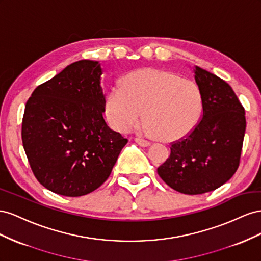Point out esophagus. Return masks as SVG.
<instances>
[{
  "instance_id": "34e87169",
  "label": "esophagus",
  "mask_w": 261,
  "mask_h": 261,
  "mask_svg": "<svg viewBox=\"0 0 261 261\" xmlns=\"http://www.w3.org/2000/svg\"><path fill=\"white\" fill-rule=\"evenodd\" d=\"M135 140H136V142H137L139 145H141V146H148V145L151 144L150 141H147V140H145V139H143V138H136Z\"/></svg>"
}]
</instances>
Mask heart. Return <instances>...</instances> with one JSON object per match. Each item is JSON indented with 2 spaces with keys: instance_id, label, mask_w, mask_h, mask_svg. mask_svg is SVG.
<instances>
[{
  "instance_id": "heart-1",
  "label": "heart",
  "mask_w": 261,
  "mask_h": 261,
  "mask_svg": "<svg viewBox=\"0 0 261 261\" xmlns=\"http://www.w3.org/2000/svg\"><path fill=\"white\" fill-rule=\"evenodd\" d=\"M145 120L161 140H179L196 128L202 111L199 87L175 73L145 69L126 75L106 97V115L114 129L128 132Z\"/></svg>"
}]
</instances>
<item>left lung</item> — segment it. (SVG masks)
I'll use <instances>...</instances> for the list:
<instances>
[{
  "label": "left lung",
  "instance_id": "1",
  "mask_svg": "<svg viewBox=\"0 0 261 261\" xmlns=\"http://www.w3.org/2000/svg\"><path fill=\"white\" fill-rule=\"evenodd\" d=\"M202 115L188 136L170 143V155L158 168L163 181L185 195L221 187L235 174L246 129L245 109L225 81L195 66Z\"/></svg>",
  "mask_w": 261,
  "mask_h": 261
}]
</instances>
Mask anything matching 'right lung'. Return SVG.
Here are the masks:
<instances>
[{"label":"right lung","mask_w":261,"mask_h":261,"mask_svg":"<svg viewBox=\"0 0 261 261\" xmlns=\"http://www.w3.org/2000/svg\"><path fill=\"white\" fill-rule=\"evenodd\" d=\"M100 63L74 62L37 86L26 102L21 140L29 165L44 188L81 197L107 180L128 143L103 120Z\"/></svg>","instance_id":"obj_1"}]
</instances>
